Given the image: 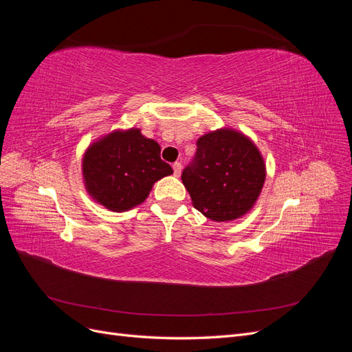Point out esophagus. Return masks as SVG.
Instances as JSON below:
<instances>
[{
    "label": "esophagus",
    "instance_id": "obj_1",
    "mask_svg": "<svg viewBox=\"0 0 352 352\" xmlns=\"http://www.w3.org/2000/svg\"><path fill=\"white\" fill-rule=\"evenodd\" d=\"M180 172H182V164L176 162V163L173 164V175H175L176 177H179V176H180Z\"/></svg>",
    "mask_w": 352,
    "mask_h": 352
}]
</instances>
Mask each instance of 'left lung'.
Returning <instances> with one entry per match:
<instances>
[{"instance_id": "obj_1", "label": "left lung", "mask_w": 352, "mask_h": 352, "mask_svg": "<svg viewBox=\"0 0 352 352\" xmlns=\"http://www.w3.org/2000/svg\"><path fill=\"white\" fill-rule=\"evenodd\" d=\"M265 180L258 148L241 132L217 129L197 141L182 182L194 207L214 221L242 217L254 207Z\"/></svg>"}]
</instances>
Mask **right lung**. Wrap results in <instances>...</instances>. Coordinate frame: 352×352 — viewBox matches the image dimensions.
Segmentation results:
<instances>
[{
  "label": "right lung",
  "mask_w": 352,
  "mask_h": 352,
  "mask_svg": "<svg viewBox=\"0 0 352 352\" xmlns=\"http://www.w3.org/2000/svg\"><path fill=\"white\" fill-rule=\"evenodd\" d=\"M160 153L154 140L133 127L105 135L83 155L85 188L98 204L116 212L140 206L157 180L173 173Z\"/></svg>",
  "instance_id": "obj_1"
}]
</instances>
